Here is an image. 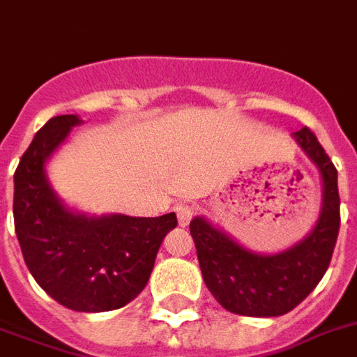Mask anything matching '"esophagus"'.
Masks as SVG:
<instances>
[{
	"label": "esophagus",
	"mask_w": 357,
	"mask_h": 357,
	"mask_svg": "<svg viewBox=\"0 0 357 357\" xmlns=\"http://www.w3.org/2000/svg\"><path fill=\"white\" fill-rule=\"evenodd\" d=\"M176 214H178L179 225H187L191 222V218H193L195 208L191 204H185V202H183V204H178V206H176Z\"/></svg>",
	"instance_id": "1"
}]
</instances>
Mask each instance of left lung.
Masks as SVG:
<instances>
[{"label":"left lung","instance_id":"1","mask_svg":"<svg viewBox=\"0 0 357 357\" xmlns=\"http://www.w3.org/2000/svg\"><path fill=\"white\" fill-rule=\"evenodd\" d=\"M323 178V208L314 231L275 256L255 255L225 233L195 218L189 224L204 283L227 312L247 317H277L296 307L329 268L340 227L337 168L315 133L304 126L292 133Z\"/></svg>","mask_w":357,"mask_h":357}]
</instances>
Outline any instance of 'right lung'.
<instances>
[{"mask_svg": "<svg viewBox=\"0 0 357 357\" xmlns=\"http://www.w3.org/2000/svg\"><path fill=\"white\" fill-rule=\"evenodd\" d=\"M80 124L74 114L51 118L15 170L13 216L30 273L51 298L76 312H109L132 302L147 284L174 212L158 218L114 214L86 218L59 202L43 162Z\"/></svg>", "mask_w": 357, "mask_h": 357, "instance_id": "add662e5", "label": "right lung"}]
</instances>
